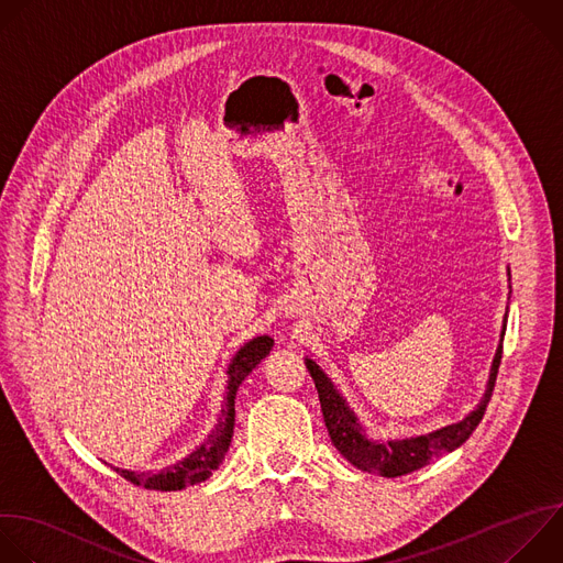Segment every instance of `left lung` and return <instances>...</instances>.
<instances>
[{
    "label": "left lung",
    "instance_id": "1",
    "mask_svg": "<svg viewBox=\"0 0 563 563\" xmlns=\"http://www.w3.org/2000/svg\"><path fill=\"white\" fill-rule=\"evenodd\" d=\"M504 333H506V327H504L501 335ZM501 342H504V338H501ZM501 351H504V346L499 344V349L495 353V360H493V368H490L488 389H486L479 407L471 416H466L462 422L444 427L435 433L411 438V440H396V442H371V440H366L362 435V427L357 424L355 416L349 411V407L338 396V391L333 389L329 378L318 368V364L311 362V360H307L305 364H307V371L311 373L313 385L318 389L322 418H324V424H327V431H329V438H331L333 446L360 471L376 473V475H383V477H400V475H407V473H413V471L422 468L433 457L457 449L460 444H464L471 438V433L482 422L484 411L490 402L495 380H497V371H499V362H501Z\"/></svg>",
    "mask_w": 563,
    "mask_h": 563
}]
</instances>
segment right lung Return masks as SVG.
Returning a JSON list of instances; mask_svg holds the SVG:
<instances>
[{
  "instance_id": "1",
  "label": "right lung",
  "mask_w": 563,
  "mask_h": 563,
  "mask_svg": "<svg viewBox=\"0 0 563 563\" xmlns=\"http://www.w3.org/2000/svg\"><path fill=\"white\" fill-rule=\"evenodd\" d=\"M274 340L269 335H261L254 338L252 342H247L236 357L230 364V385H228V398H225V407H223V416L217 424V429L208 435V440L190 455L185 457L183 462L163 468L158 473H132V471H121L114 468L121 477H125L130 484L134 486H143L150 490H180L185 486H192L197 482L208 479L225 460V453L230 449L232 442V433H234V398L236 391L241 387V383L250 376V373L256 368V364L267 357V353L272 351Z\"/></svg>"
}]
</instances>
